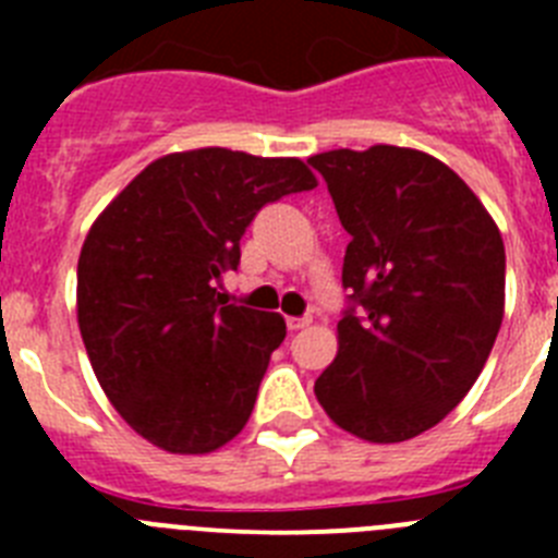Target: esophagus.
<instances>
[{
  "mask_svg": "<svg viewBox=\"0 0 558 558\" xmlns=\"http://www.w3.org/2000/svg\"><path fill=\"white\" fill-rule=\"evenodd\" d=\"M313 324V318H288V329L290 332H299V329L310 327Z\"/></svg>",
  "mask_w": 558,
  "mask_h": 558,
  "instance_id": "1",
  "label": "esophagus"
}]
</instances>
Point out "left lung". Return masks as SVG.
<instances>
[{
	"label": "left lung",
	"instance_id": "left-lung-1",
	"mask_svg": "<svg viewBox=\"0 0 558 558\" xmlns=\"http://www.w3.org/2000/svg\"><path fill=\"white\" fill-rule=\"evenodd\" d=\"M343 229L338 322L315 397L340 430L397 445L438 425L475 386L506 313V248L486 206L425 150L372 145L310 156Z\"/></svg>",
	"mask_w": 558,
	"mask_h": 558
}]
</instances>
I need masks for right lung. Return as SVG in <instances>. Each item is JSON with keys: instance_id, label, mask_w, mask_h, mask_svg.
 I'll return each instance as SVG.
<instances>
[{"instance_id": "1", "label": "right lung", "mask_w": 558, "mask_h": 558, "mask_svg": "<svg viewBox=\"0 0 558 558\" xmlns=\"http://www.w3.org/2000/svg\"><path fill=\"white\" fill-rule=\"evenodd\" d=\"M313 186L293 156L198 147L150 161L92 223L77 327L108 402L153 447L204 456L245 427L288 327L215 284L256 211Z\"/></svg>"}]
</instances>
